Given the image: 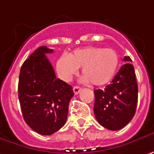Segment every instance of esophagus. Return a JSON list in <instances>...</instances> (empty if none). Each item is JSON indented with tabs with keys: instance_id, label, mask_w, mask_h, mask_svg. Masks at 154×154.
I'll use <instances>...</instances> for the list:
<instances>
[{
	"instance_id": "1",
	"label": "esophagus",
	"mask_w": 154,
	"mask_h": 154,
	"mask_svg": "<svg viewBox=\"0 0 154 154\" xmlns=\"http://www.w3.org/2000/svg\"><path fill=\"white\" fill-rule=\"evenodd\" d=\"M80 91H81V87H79V86H74L73 87V91L76 95L80 92Z\"/></svg>"
}]
</instances>
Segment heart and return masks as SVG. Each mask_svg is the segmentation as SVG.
I'll use <instances>...</instances> for the list:
<instances>
[{"mask_svg":"<svg viewBox=\"0 0 154 154\" xmlns=\"http://www.w3.org/2000/svg\"><path fill=\"white\" fill-rule=\"evenodd\" d=\"M119 56L112 49L88 46L75 50L69 55L63 54L57 62L60 77L69 81L82 68V73L92 85L108 84L114 77L119 66Z\"/></svg>","mask_w":154,"mask_h":154,"instance_id":"heart-1","label":"heart"}]
</instances>
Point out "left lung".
<instances>
[{
  "label": "left lung",
  "instance_id": "8db88e82",
  "mask_svg": "<svg viewBox=\"0 0 154 154\" xmlns=\"http://www.w3.org/2000/svg\"><path fill=\"white\" fill-rule=\"evenodd\" d=\"M122 65L112 83L104 90H95L94 114L97 122L104 128L118 131L133 118L138 103V84L130 57Z\"/></svg>",
  "mask_w": 154,
  "mask_h": 154
}]
</instances>
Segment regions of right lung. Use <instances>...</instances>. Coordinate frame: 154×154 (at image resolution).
Here are the masks:
<instances>
[{
	"mask_svg": "<svg viewBox=\"0 0 154 154\" xmlns=\"http://www.w3.org/2000/svg\"><path fill=\"white\" fill-rule=\"evenodd\" d=\"M53 50L42 46L23 63L18 97L25 122L42 135H51L66 122L72 87L56 77L45 54Z\"/></svg>",
	"mask_w": 154,
	"mask_h": 154,
	"instance_id": "obj_1",
	"label": "right lung"
}]
</instances>
